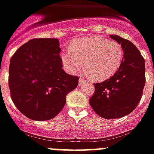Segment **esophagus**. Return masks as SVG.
I'll list each match as a JSON object with an SVG mask.
<instances>
[{"label": "esophagus", "instance_id": "1", "mask_svg": "<svg viewBox=\"0 0 154 154\" xmlns=\"http://www.w3.org/2000/svg\"><path fill=\"white\" fill-rule=\"evenodd\" d=\"M86 81H85V80L83 79V78H80L79 79V82H78V85H79V86H81L83 85L85 83Z\"/></svg>", "mask_w": 154, "mask_h": 154}]
</instances>
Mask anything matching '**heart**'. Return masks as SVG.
I'll list each match as a JSON object with an SVG mask.
<instances>
[{"mask_svg":"<svg viewBox=\"0 0 154 154\" xmlns=\"http://www.w3.org/2000/svg\"><path fill=\"white\" fill-rule=\"evenodd\" d=\"M123 50L119 42L100 36L77 39L71 49L61 54L62 64L68 73H74L84 65L86 73L97 80H103L116 73L122 62Z\"/></svg>","mask_w":154,"mask_h":154,"instance_id":"obj_1","label":"heart"}]
</instances>
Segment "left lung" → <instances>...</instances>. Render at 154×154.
Returning <instances> with one entry per match:
<instances>
[{
    "label": "left lung",
    "instance_id": "8db88e82",
    "mask_svg": "<svg viewBox=\"0 0 154 154\" xmlns=\"http://www.w3.org/2000/svg\"><path fill=\"white\" fill-rule=\"evenodd\" d=\"M110 37L122 46L123 57L112 77L94 84L89 103L100 117L112 119L129 115L136 108L146 84V67L144 58L131 41L116 35Z\"/></svg>",
    "mask_w": 154,
    "mask_h": 154
}]
</instances>
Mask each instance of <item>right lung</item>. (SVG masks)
<instances>
[{
	"instance_id": "1",
	"label": "right lung",
	"mask_w": 154,
	"mask_h": 154,
	"mask_svg": "<svg viewBox=\"0 0 154 154\" xmlns=\"http://www.w3.org/2000/svg\"><path fill=\"white\" fill-rule=\"evenodd\" d=\"M57 38H34L12 55L8 85L12 102L28 119L54 118L64 107L66 95L76 88L79 77L62 69Z\"/></svg>"
}]
</instances>
